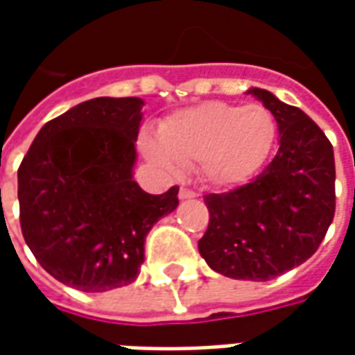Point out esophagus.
Listing matches in <instances>:
<instances>
[{"instance_id":"1","label":"esophagus","mask_w":355,"mask_h":355,"mask_svg":"<svg viewBox=\"0 0 355 355\" xmlns=\"http://www.w3.org/2000/svg\"><path fill=\"white\" fill-rule=\"evenodd\" d=\"M178 198H180V200H193V198H198V193L193 192V190H190V188H180Z\"/></svg>"}]
</instances>
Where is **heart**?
<instances>
[{
	"label": "heart",
	"mask_w": 355,
	"mask_h": 355,
	"mask_svg": "<svg viewBox=\"0 0 355 355\" xmlns=\"http://www.w3.org/2000/svg\"><path fill=\"white\" fill-rule=\"evenodd\" d=\"M275 135V117L261 104L211 101L171 116L159 127V142L144 139L142 148L165 171L198 163L205 182L232 188L259 173Z\"/></svg>",
	"instance_id": "b5f03b06"
}]
</instances>
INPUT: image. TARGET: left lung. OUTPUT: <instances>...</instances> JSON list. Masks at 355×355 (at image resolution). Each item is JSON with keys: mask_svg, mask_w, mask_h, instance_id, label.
Here are the masks:
<instances>
[{"mask_svg": "<svg viewBox=\"0 0 355 355\" xmlns=\"http://www.w3.org/2000/svg\"><path fill=\"white\" fill-rule=\"evenodd\" d=\"M274 114L279 150L261 175L226 193H209L200 254L232 279L268 282L300 266L335 216V155L318 125L264 89H249Z\"/></svg>", "mask_w": 355, "mask_h": 355, "instance_id": "8db88e82", "label": "left lung"}]
</instances>
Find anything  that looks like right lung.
Masks as SVG:
<instances>
[{
	"instance_id": "obj_1",
	"label": "right lung",
	"mask_w": 355,
	"mask_h": 355,
	"mask_svg": "<svg viewBox=\"0 0 355 355\" xmlns=\"http://www.w3.org/2000/svg\"><path fill=\"white\" fill-rule=\"evenodd\" d=\"M144 102L101 96L43 125L19 167L20 228L35 261L85 293L137 279L144 241L178 205L132 180Z\"/></svg>"
}]
</instances>
